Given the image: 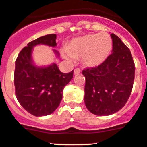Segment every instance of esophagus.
<instances>
[{
	"instance_id": "1",
	"label": "esophagus",
	"mask_w": 147,
	"mask_h": 147,
	"mask_svg": "<svg viewBox=\"0 0 147 147\" xmlns=\"http://www.w3.org/2000/svg\"><path fill=\"white\" fill-rule=\"evenodd\" d=\"M80 72H81V71L79 68H76V69L74 70V75H78Z\"/></svg>"
}]
</instances>
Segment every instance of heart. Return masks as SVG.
Instances as JSON below:
<instances>
[{
  "label": "heart",
  "mask_w": 147,
  "mask_h": 147,
  "mask_svg": "<svg viewBox=\"0 0 147 147\" xmlns=\"http://www.w3.org/2000/svg\"><path fill=\"white\" fill-rule=\"evenodd\" d=\"M111 49L110 37L107 33L101 32L74 39L67 45L66 52H63V55L70 61L82 57L85 65L95 67L107 59Z\"/></svg>",
  "instance_id": "heart-1"
}]
</instances>
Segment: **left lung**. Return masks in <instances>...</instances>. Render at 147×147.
Returning <instances> with one entry per match:
<instances>
[{
	"label": "left lung",
	"instance_id": "left-lung-1",
	"mask_svg": "<svg viewBox=\"0 0 147 147\" xmlns=\"http://www.w3.org/2000/svg\"><path fill=\"white\" fill-rule=\"evenodd\" d=\"M112 54L97 67L84 69V102L96 115H110L128 101L134 81L135 65L128 47L115 34Z\"/></svg>",
	"mask_w": 147,
	"mask_h": 147
}]
</instances>
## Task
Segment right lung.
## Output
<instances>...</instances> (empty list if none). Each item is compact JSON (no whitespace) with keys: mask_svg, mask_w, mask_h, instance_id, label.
Listing matches in <instances>:
<instances>
[{"mask_svg":"<svg viewBox=\"0 0 147 147\" xmlns=\"http://www.w3.org/2000/svg\"><path fill=\"white\" fill-rule=\"evenodd\" d=\"M40 45L56 47V34L42 36L28 43L19 53L15 62V93L24 110L34 116L53 113L61 103L63 91L73 78L74 71L63 74L56 63L38 66L33 61L34 47ZM59 57V53L53 49Z\"/></svg>","mask_w":147,"mask_h":147,"instance_id":"1","label":"right lung"}]
</instances>
